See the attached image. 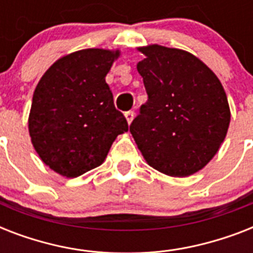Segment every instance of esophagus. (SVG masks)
I'll return each mask as SVG.
<instances>
[{
	"mask_svg": "<svg viewBox=\"0 0 253 253\" xmlns=\"http://www.w3.org/2000/svg\"><path fill=\"white\" fill-rule=\"evenodd\" d=\"M125 118H126L127 123L130 125V123L132 122V119H134V111H126V113H125Z\"/></svg>",
	"mask_w": 253,
	"mask_h": 253,
	"instance_id": "obj_1",
	"label": "esophagus"
}]
</instances>
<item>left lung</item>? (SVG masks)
I'll return each mask as SVG.
<instances>
[{"label":"left lung","instance_id":"1","mask_svg":"<svg viewBox=\"0 0 253 253\" xmlns=\"http://www.w3.org/2000/svg\"><path fill=\"white\" fill-rule=\"evenodd\" d=\"M136 65L148 101L130 132L148 166L172 177L201 170L230 126L227 95L216 75L193 53L150 44Z\"/></svg>","mask_w":253,"mask_h":253}]
</instances>
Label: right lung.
I'll list each match as a JSON object with an SVG mask.
<instances>
[{"label":"right lung","instance_id":"right-lung-1","mask_svg":"<svg viewBox=\"0 0 253 253\" xmlns=\"http://www.w3.org/2000/svg\"><path fill=\"white\" fill-rule=\"evenodd\" d=\"M119 49L86 48L60 57L38 83L29 115L34 148L45 166L67 178L105 162L128 130L105 77Z\"/></svg>","mask_w":253,"mask_h":253}]
</instances>
